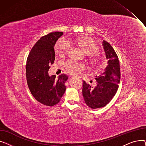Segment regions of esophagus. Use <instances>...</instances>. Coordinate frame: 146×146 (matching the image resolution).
Here are the masks:
<instances>
[{
    "instance_id": "obj_1",
    "label": "esophagus",
    "mask_w": 146,
    "mask_h": 146,
    "mask_svg": "<svg viewBox=\"0 0 146 146\" xmlns=\"http://www.w3.org/2000/svg\"><path fill=\"white\" fill-rule=\"evenodd\" d=\"M72 77H73V78H74V77H75V76H72Z\"/></svg>"
}]
</instances>
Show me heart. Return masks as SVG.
<instances>
[{"mask_svg":"<svg viewBox=\"0 0 146 146\" xmlns=\"http://www.w3.org/2000/svg\"><path fill=\"white\" fill-rule=\"evenodd\" d=\"M77 42L87 54H91L98 49L97 43L90 38H79L77 40ZM70 42L64 38H60L55 45V50L60 55L66 54L70 49ZM64 67L68 73L74 75L80 74L86 68V66L83 63L76 62L72 60H68L66 61L64 64Z\"/></svg>","mask_w":146,"mask_h":146,"instance_id":"1","label":"heart"}]
</instances>
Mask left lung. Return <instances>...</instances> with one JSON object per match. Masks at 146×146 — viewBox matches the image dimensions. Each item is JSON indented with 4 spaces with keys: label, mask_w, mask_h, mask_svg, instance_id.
<instances>
[{
    "label": "left lung",
    "mask_w": 146,
    "mask_h": 146,
    "mask_svg": "<svg viewBox=\"0 0 146 146\" xmlns=\"http://www.w3.org/2000/svg\"><path fill=\"white\" fill-rule=\"evenodd\" d=\"M108 66L101 75L96 76V86L91 88L83 81L82 94L86 104L92 109L102 108L108 104L115 95L120 82L119 62L117 53L110 43L103 41Z\"/></svg>",
    "instance_id": "1"
}]
</instances>
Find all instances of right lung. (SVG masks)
<instances>
[{
	"label": "right lung",
	"mask_w": 146,
	"mask_h": 146,
	"mask_svg": "<svg viewBox=\"0 0 146 146\" xmlns=\"http://www.w3.org/2000/svg\"><path fill=\"white\" fill-rule=\"evenodd\" d=\"M63 34L54 32L42 36L33 46L27 60V82L31 93L38 102L49 106L60 102L68 79L65 74L57 79L55 75L50 76L48 73L56 57L54 46Z\"/></svg>",
	"instance_id": "add662e5"
}]
</instances>
